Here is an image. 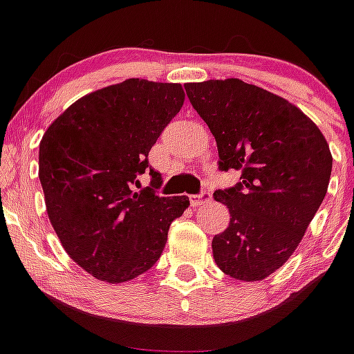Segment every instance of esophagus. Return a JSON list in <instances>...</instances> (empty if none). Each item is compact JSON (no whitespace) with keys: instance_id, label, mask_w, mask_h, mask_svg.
Listing matches in <instances>:
<instances>
[{"instance_id":"34e87169","label":"esophagus","mask_w":354,"mask_h":354,"mask_svg":"<svg viewBox=\"0 0 354 354\" xmlns=\"http://www.w3.org/2000/svg\"><path fill=\"white\" fill-rule=\"evenodd\" d=\"M210 200H212V194L207 190H203V192H200L198 195H192L190 203L195 207V209H197V207H202V205H205V203H209Z\"/></svg>"}]
</instances>
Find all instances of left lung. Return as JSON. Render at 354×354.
Returning a JSON list of instances; mask_svg holds the SVG:
<instances>
[{"instance_id": "1", "label": "left lung", "mask_w": 354, "mask_h": 354, "mask_svg": "<svg viewBox=\"0 0 354 354\" xmlns=\"http://www.w3.org/2000/svg\"><path fill=\"white\" fill-rule=\"evenodd\" d=\"M185 91L216 137L219 171L241 173L214 192L231 214L212 240L214 260L234 279H266L288 262L326 197L329 145L296 106L257 85L227 78Z\"/></svg>"}]
</instances>
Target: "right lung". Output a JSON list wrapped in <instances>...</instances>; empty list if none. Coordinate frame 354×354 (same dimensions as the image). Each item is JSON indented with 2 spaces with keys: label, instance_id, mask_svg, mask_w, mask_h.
Returning <instances> with one entry per match:
<instances>
[{
  "label": "right lung",
  "instance_id": "right-lung-1",
  "mask_svg": "<svg viewBox=\"0 0 354 354\" xmlns=\"http://www.w3.org/2000/svg\"><path fill=\"white\" fill-rule=\"evenodd\" d=\"M180 84L128 78L68 108L39 145L48 216L68 255L97 279L124 283L159 260L188 197H160L149 152L180 113ZM149 171L151 185L135 192Z\"/></svg>",
  "mask_w": 354,
  "mask_h": 354
}]
</instances>
